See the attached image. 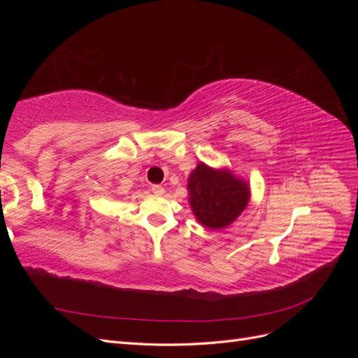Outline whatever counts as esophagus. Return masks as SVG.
<instances>
[{
	"label": "esophagus",
	"mask_w": 358,
	"mask_h": 358,
	"mask_svg": "<svg viewBox=\"0 0 358 358\" xmlns=\"http://www.w3.org/2000/svg\"><path fill=\"white\" fill-rule=\"evenodd\" d=\"M150 189H152V192L157 194V196H162V194H164V188H162L161 185H152L150 187Z\"/></svg>",
	"instance_id": "34e87169"
}]
</instances>
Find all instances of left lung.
Masks as SVG:
<instances>
[{
    "label": "left lung",
    "instance_id": "1",
    "mask_svg": "<svg viewBox=\"0 0 358 358\" xmlns=\"http://www.w3.org/2000/svg\"><path fill=\"white\" fill-rule=\"evenodd\" d=\"M188 191L194 215L213 230L231 224L249 200L246 182L234 178L230 171L213 170L203 162L191 173Z\"/></svg>",
    "mask_w": 358,
    "mask_h": 358
}]
</instances>
